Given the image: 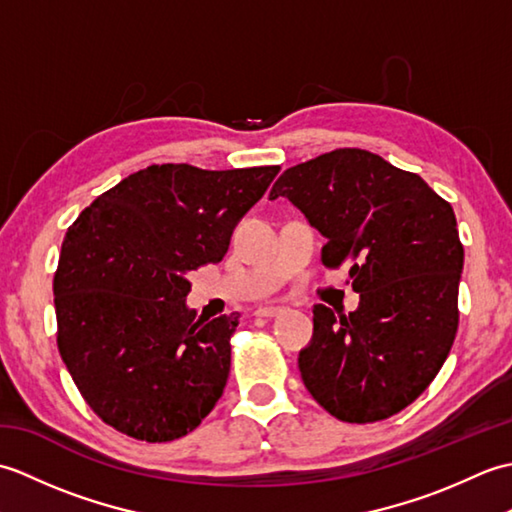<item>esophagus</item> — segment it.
Returning <instances> with one entry per match:
<instances>
[{"mask_svg": "<svg viewBox=\"0 0 512 512\" xmlns=\"http://www.w3.org/2000/svg\"><path fill=\"white\" fill-rule=\"evenodd\" d=\"M255 314H257V317H264V319H273V317H279V314H284V308L264 306V308H257Z\"/></svg>", "mask_w": 512, "mask_h": 512, "instance_id": "34e87169", "label": "esophagus"}]
</instances>
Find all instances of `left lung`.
Returning <instances> with one entry per match:
<instances>
[{
	"label": "left lung",
	"instance_id": "obj_1",
	"mask_svg": "<svg viewBox=\"0 0 512 512\" xmlns=\"http://www.w3.org/2000/svg\"><path fill=\"white\" fill-rule=\"evenodd\" d=\"M284 195L328 239L321 259L350 268V314L312 308L299 352L303 385L343 422H376L411 405L447 361L458 332L464 248L447 200L418 173L365 149H334L281 173Z\"/></svg>",
	"mask_w": 512,
	"mask_h": 512
}]
</instances>
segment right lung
Segmentation results:
<instances>
[{
  "label": "right lung",
  "instance_id": "1",
  "mask_svg": "<svg viewBox=\"0 0 512 512\" xmlns=\"http://www.w3.org/2000/svg\"><path fill=\"white\" fill-rule=\"evenodd\" d=\"M277 173L151 165L68 228L52 284L57 345L85 402L116 431L178 440L220 400L239 321L195 319L187 275L222 262Z\"/></svg>",
  "mask_w": 512,
  "mask_h": 512
}]
</instances>
